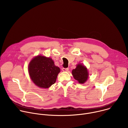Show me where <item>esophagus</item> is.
Returning a JSON list of instances; mask_svg holds the SVG:
<instances>
[{"label": "esophagus", "instance_id": "esophagus-1", "mask_svg": "<svg viewBox=\"0 0 128 128\" xmlns=\"http://www.w3.org/2000/svg\"><path fill=\"white\" fill-rule=\"evenodd\" d=\"M69 70V68H62V71H64V72H66L67 71Z\"/></svg>", "mask_w": 128, "mask_h": 128}]
</instances>
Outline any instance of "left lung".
<instances>
[{"label": "left lung", "mask_w": 128, "mask_h": 128, "mask_svg": "<svg viewBox=\"0 0 128 128\" xmlns=\"http://www.w3.org/2000/svg\"><path fill=\"white\" fill-rule=\"evenodd\" d=\"M72 74L75 80L80 84H84L88 77V72L87 68L82 64H78L76 69H73Z\"/></svg>", "instance_id": "8db88e82"}]
</instances>
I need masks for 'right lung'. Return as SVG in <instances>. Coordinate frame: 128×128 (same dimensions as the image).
Here are the masks:
<instances>
[{
    "label": "right lung",
    "instance_id": "1",
    "mask_svg": "<svg viewBox=\"0 0 128 128\" xmlns=\"http://www.w3.org/2000/svg\"><path fill=\"white\" fill-rule=\"evenodd\" d=\"M60 72L52 58L43 56L34 57L28 65V72L34 84L41 88H48L55 83Z\"/></svg>",
    "mask_w": 128,
    "mask_h": 128
}]
</instances>
